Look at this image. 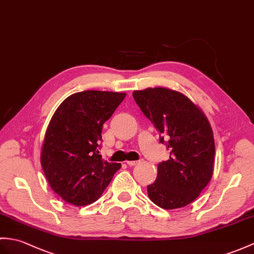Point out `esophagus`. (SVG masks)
Segmentation results:
<instances>
[{
	"label": "esophagus",
	"instance_id": "1",
	"mask_svg": "<svg viewBox=\"0 0 254 254\" xmlns=\"http://www.w3.org/2000/svg\"><path fill=\"white\" fill-rule=\"evenodd\" d=\"M139 161H127V166H129V167H133V166H135V164H137Z\"/></svg>",
	"mask_w": 254,
	"mask_h": 254
}]
</instances>
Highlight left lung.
<instances>
[{
    "instance_id": "1",
    "label": "left lung",
    "mask_w": 254,
    "mask_h": 254,
    "mask_svg": "<svg viewBox=\"0 0 254 254\" xmlns=\"http://www.w3.org/2000/svg\"><path fill=\"white\" fill-rule=\"evenodd\" d=\"M133 97L170 150L168 160L158 164L155 183L147 186L148 197L166 210L185 207L213 174L215 145L207 117L190 98L170 88L134 91Z\"/></svg>"
}]
</instances>
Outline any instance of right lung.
<instances>
[{
    "mask_svg": "<svg viewBox=\"0 0 254 254\" xmlns=\"http://www.w3.org/2000/svg\"><path fill=\"white\" fill-rule=\"evenodd\" d=\"M126 93L84 91L67 97L47 127L41 164L52 190L64 201L82 207L93 203L121 168L99 155L104 123Z\"/></svg>",
    "mask_w": 254,
    "mask_h": 254,
    "instance_id": "obj_1",
    "label": "right lung"
}]
</instances>
